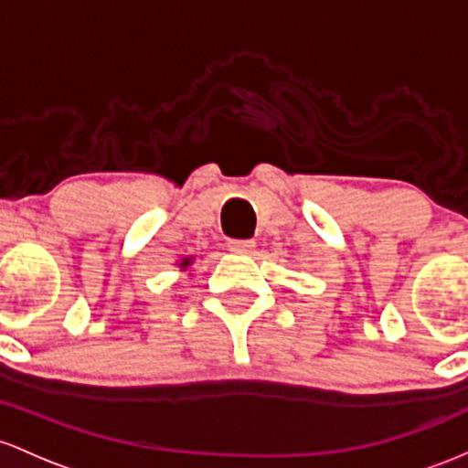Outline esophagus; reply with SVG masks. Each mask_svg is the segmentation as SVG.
<instances>
[{"instance_id": "34e87169", "label": "esophagus", "mask_w": 468, "mask_h": 468, "mask_svg": "<svg viewBox=\"0 0 468 468\" xmlns=\"http://www.w3.org/2000/svg\"><path fill=\"white\" fill-rule=\"evenodd\" d=\"M228 248H229V251H234V254H250V251L254 250V240H250V239H229Z\"/></svg>"}]
</instances>
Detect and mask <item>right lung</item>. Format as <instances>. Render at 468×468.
Segmentation results:
<instances>
[{
  "label": "right lung",
  "mask_w": 468,
  "mask_h": 468,
  "mask_svg": "<svg viewBox=\"0 0 468 468\" xmlns=\"http://www.w3.org/2000/svg\"><path fill=\"white\" fill-rule=\"evenodd\" d=\"M190 262H192V259H183V261H181V267H183V270H186V267L190 265Z\"/></svg>",
  "instance_id": "add662e5"
}]
</instances>
